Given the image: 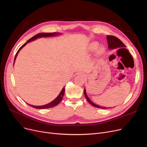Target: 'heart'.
I'll return each mask as SVG.
<instances>
[{
  "label": "heart",
  "instance_id": "heart-1",
  "mask_svg": "<svg viewBox=\"0 0 147 147\" xmlns=\"http://www.w3.org/2000/svg\"><path fill=\"white\" fill-rule=\"evenodd\" d=\"M98 46H99V43L98 42H92L90 45V46H89L90 50L92 51H95L96 49V48L98 47ZM104 51H105V48L104 46H99L98 49V51H97V53L98 54V55H101V54L104 53Z\"/></svg>",
  "mask_w": 147,
  "mask_h": 147
}]
</instances>
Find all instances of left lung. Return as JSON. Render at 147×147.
<instances>
[{"label": "left lung", "mask_w": 147, "mask_h": 147, "mask_svg": "<svg viewBox=\"0 0 147 147\" xmlns=\"http://www.w3.org/2000/svg\"><path fill=\"white\" fill-rule=\"evenodd\" d=\"M107 42H108V45H109V49H116V48H125L126 46L124 45L119 38H118L117 37H116L115 36H107ZM125 49V48H123ZM84 95L85 96L87 101L89 102V103L90 104H91L92 106H94L96 108H99V109H107L108 108L107 107H101V106H99L95 104H94L93 102H92L90 99L89 98V97L88 96L86 92V90L85 89H84Z\"/></svg>", "instance_id": "8db88e82"}]
</instances>
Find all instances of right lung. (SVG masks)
Returning <instances> with one entry per match:
<instances>
[{
    "mask_svg": "<svg viewBox=\"0 0 147 147\" xmlns=\"http://www.w3.org/2000/svg\"><path fill=\"white\" fill-rule=\"evenodd\" d=\"M60 34V33H38L36 35H35L34 36H33V37H32L31 38H30V39L28 40H27V42L24 43V45H23L22 46H21L20 48L18 49V51H17L16 55H15V58H14V62L15 61V59H16V58L18 55V53H19L20 51L24 47V46L25 45H26V44L28 42H30L31 41H33V40H36V38H40V37H51V36H57V35H59ZM64 92H65V88L64 87L63 88V89H62V90L61 91V92L59 93V94L58 95V96L53 100V101H52L51 102L46 104V105H42V106H34V105H30V104H28L29 105H30L31 107H32L33 108H35V109H49V108H51V107H55L56 105H57L61 101L62 99H63V97L64 95Z\"/></svg>",
    "mask_w": 147,
    "mask_h": 147,
    "instance_id": "add662e5",
    "label": "right lung"
}]
</instances>
